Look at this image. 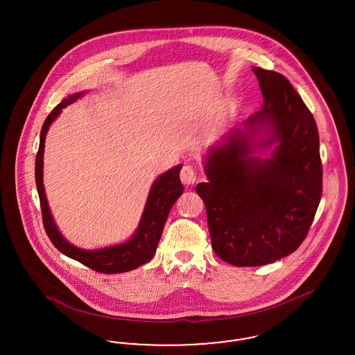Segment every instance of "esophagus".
Segmentation results:
<instances>
[{"label":"esophagus","instance_id":"esophagus-1","mask_svg":"<svg viewBox=\"0 0 355 355\" xmlns=\"http://www.w3.org/2000/svg\"><path fill=\"white\" fill-rule=\"evenodd\" d=\"M180 177L184 185L191 186L197 182V171L191 165H185L181 170Z\"/></svg>","mask_w":355,"mask_h":355}]
</instances>
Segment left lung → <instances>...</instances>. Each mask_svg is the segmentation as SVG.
I'll use <instances>...</instances> for the list:
<instances>
[{"mask_svg": "<svg viewBox=\"0 0 355 355\" xmlns=\"http://www.w3.org/2000/svg\"><path fill=\"white\" fill-rule=\"evenodd\" d=\"M253 71L265 105L246 122L249 132L268 128L270 137L261 146L278 145L271 158H254L250 137L234 129L207 154L209 181L196 187L214 253L238 268L263 266L295 252L322 196L320 135L311 112L285 76Z\"/></svg>", "mask_w": 355, "mask_h": 355, "instance_id": "8db88e82", "label": "left lung"}]
</instances>
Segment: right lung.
Returning a JSON list of instances; mask_svg holds the SVG:
<instances>
[{"mask_svg":"<svg viewBox=\"0 0 355 355\" xmlns=\"http://www.w3.org/2000/svg\"><path fill=\"white\" fill-rule=\"evenodd\" d=\"M81 94H74L60 102L51 114L46 117L40 135V146L35 155V185L38 190L42 223L46 234L51 243L57 250L65 254L69 258L81 262L92 270L103 272V274H117L125 271L135 270L138 266L149 262L155 254L159 238L165 226L166 218L169 216L170 209L178 197L184 191V186L180 180L181 165L173 168L162 174L150 189V194L145 206V211L139 227L135 236L126 243L106 248L101 250L87 252L81 250L70 245L64 236L60 234L55 223L53 222L51 211L48 207V201L45 197L44 185H42V155L45 146V135L51 126V122L57 119L61 110L68 106L69 103L76 101Z\"/></svg>","mask_w":355,"mask_h":355,"instance_id":"right-lung-1","label":"right lung"}]
</instances>
